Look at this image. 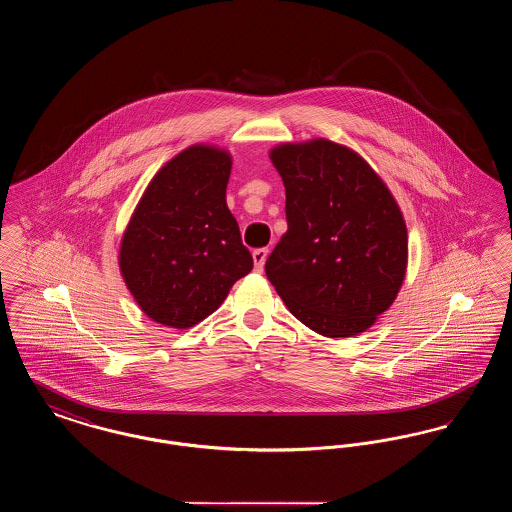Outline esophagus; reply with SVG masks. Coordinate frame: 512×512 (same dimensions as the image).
Masks as SVG:
<instances>
[{
  "label": "esophagus",
  "mask_w": 512,
  "mask_h": 512,
  "mask_svg": "<svg viewBox=\"0 0 512 512\" xmlns=\"http://www.w3.org/2000/svg\"><path fill=\"white\" fill-rule=\"evenodd\" d=\"M268 249L267 247H259L253 251V263H255V270L257 272H263L265 268V261H267Z\"/></svg>",
  "instance_id": "1"
}]
</instances>
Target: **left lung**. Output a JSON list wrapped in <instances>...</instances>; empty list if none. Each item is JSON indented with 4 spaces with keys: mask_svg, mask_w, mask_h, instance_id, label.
I'll return each instance as SVG.
<instances>
[{
    "mask_svg": "<svg viewBox=\"0 0 512 512\" xmlns=\"http://www.w3.org/2000/svg\"><path fill=\"white\" fill-rule=\"evenodd\" d=\"M286 188L288 232L267 278L293 317L324 338H353L403 286L409 236L395 197L351 147L326 138L268 151Z\"/></svg>",
    "mask_w": 512,
    "mask_h": 512,
    "instance_id": "left-lung-1",
    "label": "left lung"
}]
</instances>
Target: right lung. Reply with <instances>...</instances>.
<instances>
[{"label": "right lung", "mask_w": 512, "mask_h": 512, "mask_svg": "<svg viewBox=\"0 0 512 512\" xmlns=\"http://www.w3.org/2000/svg\"><path fill=\"white\" fill-rule=\"evenodd\" d=\"M232 155L194 144L147 184L119 249L122 280L146 317L184 330L215 313L253 257L226 205Z\"/></svg>", "instance_id": "1"}]
</instances>
